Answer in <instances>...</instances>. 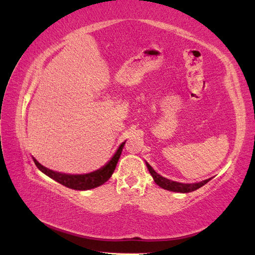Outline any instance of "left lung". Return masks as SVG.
Wrapping results in <instances>:
<instances>
[{"label": "left lung", "mask_w": 255, "mask_h": 255, "mask_svg": "<svg viewBox=\"0 0 255 255\" xmlns=\"http://www.w3.org/2000/svg\"><path fill=\"white\" fill-rule=\"evenodd\" d=\"M145 165H147L150 174L153 177V181L155 182L156 185H159L161 188L166 189V191H171V192L191 193V192L196 191V189L204 186L206 183H208L211 178H213V177H209V178H207V180L200 181L197 183H180V182L172 181V180H169V178L161 176L152 169V167H151V165L148 163V162H145Z\"/></svg>", "instance_id": "obj_1"}]
</instances>
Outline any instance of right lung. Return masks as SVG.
Masks as SVG:
<instances>
[{"label":"right lung","instance_id":"1","mask_svg":"<svg viewBox=\"0 0 255 255\" xmlns=\"http://www.w3.org/2000/svg\"><path fill=\"white\" fill-rule=\"evenodd\" d=\"M125 142L126 141H124L119 145L116 152L114 153L111 160L108 161L105 165H103L100 169H97L93 172L85 173V174H68V173L52 171L50 169H48V167L41 165L34 156H32V160H34L36 166L44 173V174L49 176L56 182L60 183L61 185L75 189V191H88V189L101 186L105 182L110 180L114 171L116 169L117 162L119 158H121Z\"/></svg>","mask_w":255,"mask_h":255}]
</instances>
